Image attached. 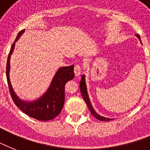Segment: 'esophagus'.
<instances>
[{"label": "esophagus", "instance_id": "1", "mask_svg": "<svg viewBox=\"0 0 150 150\" xmlns=\"http://www.w3.org/2000/svg\"><path fill=\"white\" fill-rule=\"evenodd\" d=\"M81 71H82L81 66L79 65V64H76L75 66V68H74V72H75V76H79L81 75Z\"/></svg>", "mask_w": 150, "mask_h": 150}]
</instances>
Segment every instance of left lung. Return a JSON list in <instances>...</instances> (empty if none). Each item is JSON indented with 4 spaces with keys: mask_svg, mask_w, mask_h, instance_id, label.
<instances>
[{
    "mask_svg": "<svg viewBox=\"0 0 150 150\" xmlns=\"http://www.w3.org/2000/svg\"><path fill=\"white\" fill-rule=\"evenodd\" d=\"M135 36H137L139 40L141 41V39H140V36L139 35H138L136 34ZM80 90H81V93H82V96L83 97V99L85 100V102L86 103L87 106L89 107V110L91 112V114L93 115L96 119H98L100 121H110L111 119L110 118H107V117H104L103 116H100V114H98L95 111V110L93 109V107L92 106L91 103H90V100H89V95H88V93H87V88H86V79H85V75H83L81 78V81H80Z\"/></svg>",
    "mask_w": 150,
    "mask_h": 150,
    "instance_id": "8db88e82",
    "label": "left lung"
}]
</instances>
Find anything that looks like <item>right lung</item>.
I'll use <instances>...</instances> for the list:
<instances>
[{"label":"right lung","instance_id":"right-lung-1","mask_svg":"<svg viewBox=\"0 0 150 150\" xmlns=\"http://www.w3.org/2000/svg\"><path fill=\"white\" fill-rule=\"evenodd\" d=\"M25 32V29L20 31L15 39V42L11 47L8 57L7 66H6V75L8 80V87L10 90L11 96L15 105L25 114L33 118L42 121L52 120L57 117L64 107V87L67 82L73 79L75 77L74 65L68 67H61L57 70L54 77L53 78L50 87L45 93L37 100L34 101H25L18 98L11 84L9 71H10L11 55L15 49V42L18 40L21 35Z\"/></svg>","mask_w":150,"mask_h":150}]
</instances>
